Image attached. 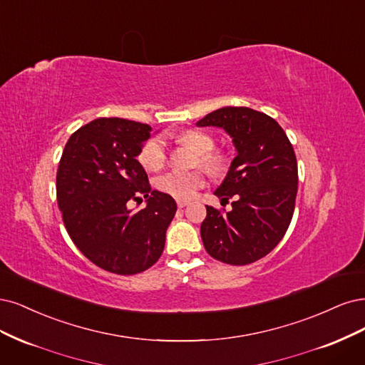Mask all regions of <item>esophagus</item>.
Returning <instances> with one entry per match:
<instances>
[{"label":"esophagus","instance_id":"34e87169","mask_svg":"<svg viewBox=\"0 0 365 365\" xmlns=\"http://www.w3.org/2000/svg\"><path fill=\"white\" fill-rule=\"evenodd\" d=\"M187 205V202L186 200H178V206L182 209V207H185Z\"/></svg>","mask_w":365,"mask_h":365}]
</instances>
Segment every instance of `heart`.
<instances>
[{"mask_svg": "<svg viewBox=\"0 0 365 365\" xmlns=\"http://www.w3.org/2000/svg\"><path fill=\"white\" fill-rule=\"evenodd\" d=\"M179 139L198 153L197 165L205 168L212 175H221L229 167V159L225 153L215 150V138L198 128L183 132ZM139 162L150 171H158L165 165L168 151L165 139L162 136H153L139 150ZM206 179L202 171H178L173 170L162 174L156 180L158 190L178 200H187L197 194L205 186Z\"/></svg>", "mask_w": 365, "mask_h": 365, "instance_id": "1", "label": "heart"}]
</instances>
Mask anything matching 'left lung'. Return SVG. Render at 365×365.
Returning <instances> with one entry per match:
<instances>
[{
    "label": "left lung",
    "instance_id": "left-lung-1",
    "mask_svg": "<svg viewBox=\"0 0 365 365\" xmlns=\"http://www.w3.org/2000/svg\"><path fill=\"white\" fill-rule=\"evenodd\" d=\"M198 127H221L232 136L235 156L215 191L225 206H206L200 227L206 252L230 265L261 259L284 238L297 195V159L287 133L272 116L249 108H222L207 113Z\"/></svg>",
    "mask_w": 365,
    "mask_h": 365
}]
</instances>
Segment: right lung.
Returning <instances> with one entry per match:
<instances>
[{
    "label": "right lung",
    "instance_id": "obj_1",
    "mask_svg": "<svg viewBox=\"0 0 365 365\" xmlns=\"http://www.w3.org/2000/svg\"><path fill=\"white\" fill-rule=\"evenodd\" d=\"M151 136L148 124L98 118L76 130L56 175L57 205L66 232L91 262L109 273H143L160 257L178 205L151 191L136 156ZM148 206L132 213L131 201Z\"/></svg>",
    "mask_w": 365,
    "mask_h": 365
}]
</instances>
